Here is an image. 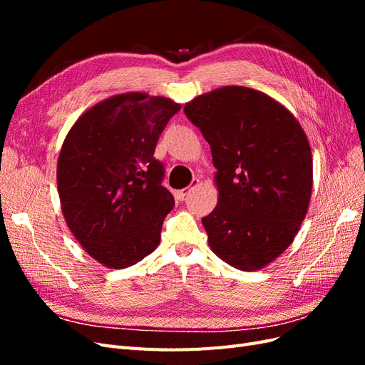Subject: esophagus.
<instances>
[{
    "label": "esophagus",
    "instance_id": "1",
    "mask_svg": "<svg viewBox=\"0 0 365 365\" xmlns=\"http://www.w3.org/2000/svg\"><path fill=\"white\" fill-rule=\"evenodd\" d=\"M197 185H200V180H193L192 184H190V187H187V189L175 192V197H176V200H178V201H184V197H185L187 195H189L193 189H196Z\"/></svg>",
    "mask_w": 365,
    "mask_h": 365
}]
</instances>
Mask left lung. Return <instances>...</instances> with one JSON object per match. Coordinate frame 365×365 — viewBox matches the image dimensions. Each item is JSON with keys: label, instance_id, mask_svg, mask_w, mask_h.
<instances>
[{"label": "left lung", "instance_id": "1", "mask_svg": "<svg viewBox=\"0 0 365 365\" xmlns=\"http://www.w3.org/2000/svg\"><path fill=\"white\" fill-rule=\"evenodd\" d=\"M216 168L217 205L202 225L208 247L240 271H259L288 248L312 195V152L288 108L247 86L187 102Z\"/></svg>", "mask_w": 365, "mask_h": 365}]
</instances>
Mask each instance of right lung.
<instances>
[{
    "instance_id": "right-lung-1",
    "label": "right lung",
    "mask_w": 365,
    "mask_h": 365,
    "mask_svg": "<svg viewBox=\"0 0 365 365\" xmlns=\"http://www.w3.org/2000/svg\"><path fill=\"white\" fill-rule=\"evenodd\" d=\"M180 109L163 96L117 94L85 111L63 140L58 192L65 222L106 268L132 267L160 245L175 200L153 152Z\"/></svg>"
}]
</instances>
